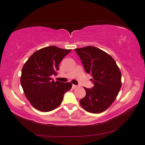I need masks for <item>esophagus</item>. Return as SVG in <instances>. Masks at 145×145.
I'll return each instance as SVG.
<instances>
[{
  "label": "esophagus",
  "mask_w": 145,
  "mask_h": 145,
  "mask_svg": "<svg viewBox=\"0 0 145 145\" xmlns=\"http://www.w3.org/2000/svg\"><path fill=\"white\" fill-rule=\"evenodd\" d=\"M78 87V86L77 85H72V89H76V88H77Z\"/></svg>",
  "instance_id": "esophagus-1"
}]
</instances>
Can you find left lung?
<instances>
[{"mask_svg": "<svg viewBox=\"0 0 145 145\" xmlns=\"http://www.w3.org/2000/svg\"><path fill=\"white\" fill-rule=\"evenodd\" d=\"M85 72L91 74L94 84L91 89L84 87L86 95L80 104L85 110L100 113L115 100L121 87V74L115 60L108 54L93 46L75 49Z\"/></svg>", "mask_w": 145, "mask_h": 145, "instance_id": "8db88e82", "label": "left lung"}]
</instances>
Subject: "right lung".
Returning a JSON list of instances; mask_svg holds the SVG:
<instances>
[{
	"mask_svg": "<svg viewBox=\"0 0 145 145\" xmlns=\"http://www.w3.org/2000/svg\"><path fill=\"white\" fill-rule=\"evenodd\" d=\"M71 49L49 46L35 52L22 69L20 84L27 99L35 108L42 112L55 109L62 102L63 95L71 89L70 82H54L59 64Z\"/></svg>",
	"mask_w": 145,
	"mask_h": 145,
	"instance_id": "obj_1",
	"label": "right lung"
}]
</instances>
